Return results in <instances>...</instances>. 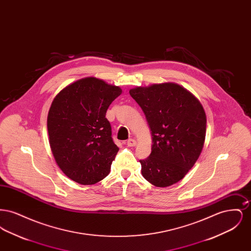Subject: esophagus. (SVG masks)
<instances>
[{
	"instance_id": "obj_1",
	"label": "esophagus",
	"mask_w": 251,
	"mask_h": 251,
	"mask_svg": "<svg viewBox=\"0 0 251 251\" xmlns=\"http://www.w3.org/2000/svg\"><path fill=\"white\" fill-rule=\"evenodd\" d=\"M127 145H128L129 147H134V146L136 145V141H135L134 139H132V138H130V139L127 141Z\"/></svg>"
}]
</instances>
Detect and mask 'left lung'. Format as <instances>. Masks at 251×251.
<instances>
[{
    "instance_id": "left-lung-1",
    "label": "left lung",
    "mask_w": 251,
    "mask_h": 251,
    "mask_svg": "<svg viewBox=\"0 0 251 251\" xmlns=\"http://www.w3.org/2000/svg\"><path fill=\"white\" fill-rule=\"evenodd\" d=\"M131 98L143 110L150 126L151 153L140 160L144 178L157 187L183 179L201 153L206 114L200 100L175 83L137 86Z\"/></svg>"
}]
</instances>
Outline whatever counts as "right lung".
Returning a JSON list of instances; mask_svg holds the SVG:
<instances>
[{"label": "right lung", "mask_w": 251, "mask_h": 251, "mask_svg": "<svg viewBox=\"0 0 251 251\" xmlns=\"http://www.w3.org/2000/svg\"><path fill=\"white\" fill-rule=\"evenodd\" d=\"M121 93L120 86L86 77L54 97L47 119L49 142L57 166L72 180L89 185L109 174L119 148L105 115Z\"/></svg>", "instance_id": "obj_1"}]
</instances>
